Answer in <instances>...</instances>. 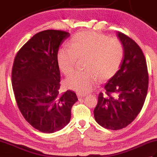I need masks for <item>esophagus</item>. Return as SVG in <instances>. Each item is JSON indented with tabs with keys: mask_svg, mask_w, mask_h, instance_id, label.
I'll list each match as a JSON object with an SVG mask.
<instances>
[{
	"mask_svg": "<svg viewBox=\"0 0 157 157\" xmlns=\"http://www.w3.org/2000/svg\"><path fill=\"white\" fill-rule=\"evenodd\" d=\"M77 96H78V97L79 99H82L83 98H84L85 96H86V94H82V93H77Z\"/></svg>",
	"mask_w": 157,
	"mask_h": 157,
	"instance_id": "1",
	"label": "esophagus"
}]
</instances>
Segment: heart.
Masks as SVG:
<instances>
[{"label":"heart","instance_id":"obj_1","mask_svg":"<svg viewBox=\"0 0 157 157\" xmlns=\"http://www.w3.org/2000/svg\"><path fill=\"white\" fill-rule=\"evenodd\" d=\"M125 54L123 43L118 38H109L95 32H79L72 38L71 46L59 50L57 63L65 75L72 73L78 59L86 58L85 71L70 75L64 82L67 88L79 93H88L95 88L98 78H112L119 71Z\"/></svg>","mask_w":157,"mask_h":157}]
</instances>
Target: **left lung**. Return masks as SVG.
<instances>
[{"instance_id":"1","label":"left lung","mask_w":157,"mask_h":157,"mask_svg":"<svg viewBox=\"0 0 157 157\" xmlns=\"http://www.w3.org/2000/svg\"><path fill=\"white\" fill-rule=\"evenodd\" d=\"M125 54L119 71L106 83L105 94L98 95L94 110L96 121L108 129L118 130L130 124L141 111L147 95L148 73L145 56L137 43L117 32Z\"/></svg>"}]
</instances>
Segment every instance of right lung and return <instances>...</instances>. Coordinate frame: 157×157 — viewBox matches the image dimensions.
<instances>
[{
	"label": "right lung",
	"mask_w": 157,
	"mask_h": 157,
	"mask_svg": "<svg viewBox=\"0 0 157 157\" xmlns=\"http://www.w3.org/2000/svg\"><path fill=\"white\" fill-rule=\"evenodd\" d=\"M69 36L55 29L37 33L20 48L13 62L11 81L17 104L26 121L41 132L53 133L67 125L72 106L78 101L74 92H59L57 53Z\"/></svg>",
	"instance_id": "1"
}]
</instances>
